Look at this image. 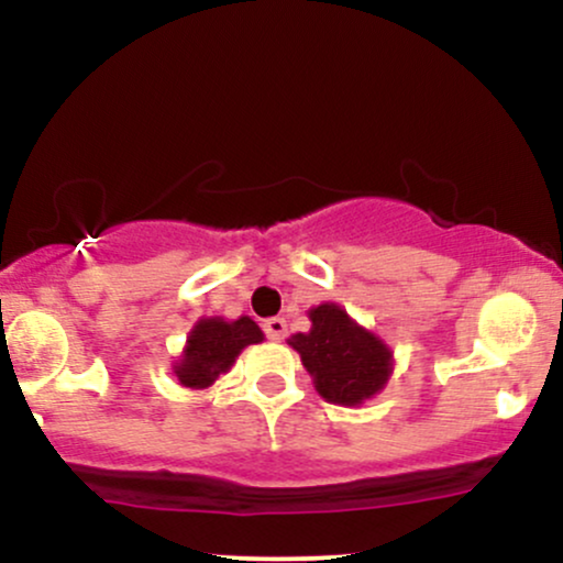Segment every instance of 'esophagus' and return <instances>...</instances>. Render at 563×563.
Wrapping results in <instances>:
<instances>
[{
    "instance_id": "obj_1",
    "label": "esophagus",
    "mask_w": 563,
    "mask_h": 563,
    "mask_svg": "<svg viewBox=\"0 0 563 563\" xmlns=\"http://www.w3.org/2000/svg\"><path fill=\"white\" fill-rule=\"evenodd\" d=\"M264 333H267L273 341L286 339V333H288L286 320H283V318H269L267 322H264Z\"/></svg>"
}]
</instances>
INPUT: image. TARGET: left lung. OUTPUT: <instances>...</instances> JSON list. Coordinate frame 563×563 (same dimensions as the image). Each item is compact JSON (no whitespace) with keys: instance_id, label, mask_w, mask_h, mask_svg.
I'll return each instance as SVG.
<instances>
[{"instance_id":"obj_1","label":"left lung","mask_w":563,"mask_h":563,"mask_svg":"<svg viewBox=\"0 0 563 563\" xmlns=\"http://www.w3.org/2000/svg\"><path fill=\"white\" fill-rule=\"evenodd\" d=\"M309 333L290 335L288 344L299 352L314 389L325 402L363 405L378 394L394 371L391 349L376 333L365 331L339 303L309 309Z\"/></svg>"}]
</instances>
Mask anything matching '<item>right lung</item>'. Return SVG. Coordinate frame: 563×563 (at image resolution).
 I'll return each instance as SVG.
<instances>
[{
    "label": "right lung",
    "instance_id": "1",
    "mask_svg": "<svg viewBox=\"0 0 563 563\" xmlns=\"http://www.w3.org/2000/svg\"><path fill=\"white\" fill-rule=\"evenodd\" d=\"M260 341H264V333L251 318L230 322L222 318L198 320L187 335L183 360L174 365V376L187 389H209L222 373L230 371L245 346Z\"/></svg>",
    "mask_w": 563,
    "mask_h": 563
}]
</instances>
